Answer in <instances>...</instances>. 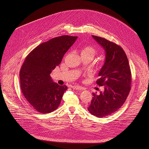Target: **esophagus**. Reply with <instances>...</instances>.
<instances>
[{
    "label": "esophagus",
    "mask_w": 149,
    "mask_h": 149,
    "mask_svg": "<svg viewBox=\"0 0 149 149\" xmlns=\"http://www.w3.org/2000/svg\"><path fill=\"white\" fill-rule=\"evenodd\" d=\"M72 88H73L74 90H84V88L81 86H72Z\"/></svg>",
    "instance_id": "1"
}]
</instances>
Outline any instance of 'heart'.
<instances>
[{
	"instance_id": "b5f03b06",
	"label": "heart",
	"mask_w": 149,
	"mask_h": 149,
	"mask_svg": "<svg viewBox=\"0 0 149 149\" xmlns=\"http://www.w3.org/2000/svg\"><path fill=\"white\" fill-rule=\"evenodd\" d=\"M95 54H96V49L94 47L91 46L85 47L81 49V55H90L94 57Z\"/></svg>"
}]
</instances>
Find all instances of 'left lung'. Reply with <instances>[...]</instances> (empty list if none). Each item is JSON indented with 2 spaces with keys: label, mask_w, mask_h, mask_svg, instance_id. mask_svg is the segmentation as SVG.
Wrapping results in <instances>:
<instances>
[{
  "label": "left lung",
  "mask_w": 149,
  "mask_h": 149,
  "mask_svg": "<svg viewBox=\"0 0 149 149\" xmlns=\"http://www.w3.org/2000/svg\"><path fill=\"white\" fill-rule=\"evenodd\" d=\"M105 52L104 65L97 81L104 91L94 96L88 111L97 117H105L118 110L124 103L131 89L132 74L127 55L119 45L105 38L92 35Z\"/></svg>",
  "instance_id": "1"
}]
</instances>
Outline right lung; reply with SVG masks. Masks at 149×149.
I'll use <instances>...</instances> for the list:
<instances>
[{"label": "right lung", "mask_w": 149, "mask_h": 149, "mask_svg": "<svg viewBox=\"0 0 149 149\" xmlns=\"http://www.w3.org/2000/svg\"><path fill=\"white\" fill-rule=\"evenodd\" d=\"M77 38L63 35L52 38L36 47L25 58L19 74L20 87L38 112L49 113L59 107L67 87L54 82L50 74Z\"/></svg>", "instance_id": "add662e5"}]
</instances>
